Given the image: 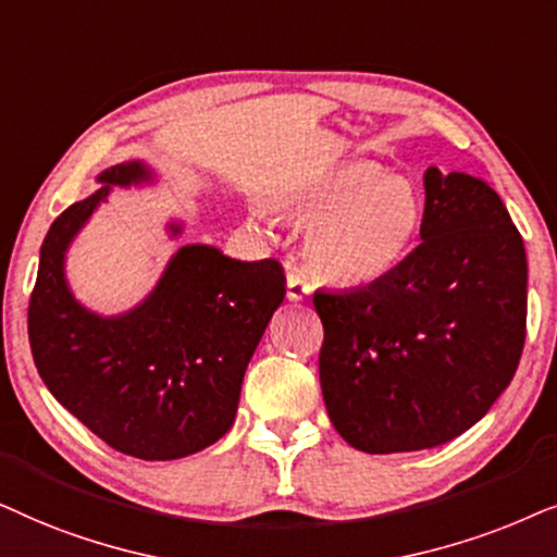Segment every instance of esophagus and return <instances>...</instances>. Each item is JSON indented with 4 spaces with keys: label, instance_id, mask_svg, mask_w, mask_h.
<instances>
[{
    "label": "esophagus",
    "instance_id": "obj_1",
    "mask_svg": "<svg viewBox=\"0 0 557 557\" xmlns=\"http://www.w3.org/2000/svg\"><path fill=\"white\" fill-rule=\"evenodd\" d=\"M310 290H313V287H310L308 280L302 277L298 270L287 272V300H293V302L306 300L308 295H310Z\"/></svg>",
    "mask_w": 557,
    "mask_h": 557
}]
</instances>
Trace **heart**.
Here are the masks:
<instances>
[{
	"mask_svg": "<svg viewBox=\"0 0 557 557\" xmlns=\"http://www.w3.org/2000/svg\"><path fill=\"white\" fill-rule=\"evenodd\" d=\"M280 209L310 224L308 270L323 283L356 290L392 277L425 232V196L412 177L369 160L323 170L280 193Z\"/></svg>",
	"mask_w": 557,
	"mask_h": 557,
	"instance_id": "1",
	"label": "heart"
}]
</instances>
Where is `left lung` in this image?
<instances>
[{
    "label": "left lung",
    "instance_id": "8db88e82",
    "mask_svg": "<svg viewBox=\"0 0 557 557\" xmlns=\"http://www.w3.org/2000/svg\"><path fill=\"white\" fill-rule=\"evenodd\" d=\"M425 232L372 287L313 295L333 428L364 454L458 438L484 418L520 364L528 257L492 185L428 168Z\"/></svg>",
    "mask_w": 557,
    "mask_h": 557
}]
</instances>
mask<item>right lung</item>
I'll return each mask as SVG.
<instances>
[{
    "label": "right lung",
    "instance_id": "right-lung-1",
    "mask_svg": "<svg viewBox=\"0 0 557 557\" xmlns=\"http://www.w3.org/2000/svg\"><path fill=\"white\" fill-rule=\"evenodd\" d=\"M145 160L101 170V185L53 221L27 310L33 359L65 410L119 454L175 461L232 430L247 364L285 274L274 259L242 262L211 244H185L135 308L101 315L76 300L65 255L111 188L152 185ZM170 239L183 221H170Z\"/></svg>",
    "mask_w": 557,
    "mask_h": 557
}]
</instances>
